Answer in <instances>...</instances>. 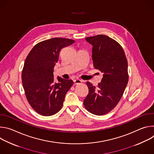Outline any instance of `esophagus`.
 <instances>
[{
    "label": "esophagus",
    "mask_w": 154,
    "mask_h": 154,
    "mask_svg": "<svg viewBox=\"0 0 154 154\" xmlns=\"http://www.w3.org/2000/svg\"><path fill=\"white\" fill-rule=\"evenodd\" d=\"M74 84H79V83H82V80H80V79H75V80H74Z\"/></svg>",
    "instance_id": "1"
}]
</instances>
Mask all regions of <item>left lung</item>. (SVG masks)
Masks as SVG:
<instances>
[{
	"label": "left lung",
	"mask_w": 154,
	"mask_h": 154,
	"mask_svg": "<svg viewBox=\"0 0 154 154\" xmlns=\"http://www.w3.org/2000/svg\"><path fill=\"white\" fill-rule=\"evenodd\" d=\"M93 46L92 59L95 69L103 73L97 86L87 82L89 93L83 100L88 111L96 115H103L117 105L128 81V63L119 44L103 35L87 37Z\"/></svg>",
	"instance_id": "8db88e82"
}]
</instances>
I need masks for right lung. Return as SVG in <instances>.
I'll use <instances>...</instances> for the list:
<instances>
[{
  "mask_svg": "<svg viewBox=\"0 0 154 154\" xmlns=\"http://www.w3.org/2000/svg\"><path fill=\"white\" fill-rule=\"evenodd\" d=\"M74 40L54 38L41 41L32 48L24 62L22 82L27 99L35 111L42 116H52L62 107L66 94L73 85L72 80L57 77L54 82V68L61 49Z\"/></svg>",
  "mask_w": 154,
  "mask_h": 154,
  "instance_id": "obj_1",
  "label": "right lung"
}]
</instances>
